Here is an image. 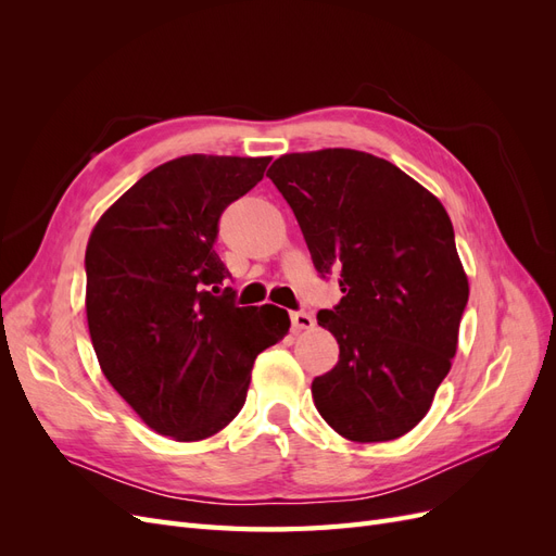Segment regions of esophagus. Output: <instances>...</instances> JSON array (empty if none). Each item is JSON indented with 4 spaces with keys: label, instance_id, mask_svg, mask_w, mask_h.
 <instances>
[{
    "label": "esophagus",
    "instance_id": "obj_1",
    "mask_svg": "<svg viewBox=\"0 0 556 556\" xmlns=\"http://www.w3.org/2000/svg\"><path fill=\"white\" fill-rule=\"evenodd\" d=\"M290 319H292L294 331H311V329H315V317L311 313L296 311V313L290 315Z\"/></svg>",
    "mask_w": 556,
    "mask_h": 556
}]
</instances>
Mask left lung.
Returning <instances> with one entry per match:
<instances>
[{
	"label": "left lung",
	"instance_id": "left-lung-1",
	"mask_svg": "<svg viewBox=\"0 0 556 556\" xmlns=\"http://www.w3.org/2000/svg\"><path fill=\"white\" fill-rule=\"evenodd\" d=\"M266 176L288 199L319 276L343 299L317 325L339 364L313 380L325 422L355 443L422 422L457 352L468 278L443 204L392 162L350 148L278 157Z\"/></svg>",
	"mask_w": 556,
	"mask_h": 556
}]
</instances>
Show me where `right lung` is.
Here are the masks:
<instances>
[{
  "label": "right lung",
  "mask_w": 556,
  "mask_h": 556,
  "mask_svg": "<svg viewBox=\"0 0 556 556\" xmlns=\"http://www.w3.org/2000/svg\"><path fill=\"white\" fill-rule=\"evenodd\" d=\"M271 157L182 155L148 172L99 217L86 248V313L99 366L143 422L180 443L225 429L255 357L290 331L278 306L223 296L213 250L223 211Z\"/></svg>",
  "instance_id": "1"
}]
</instances>
